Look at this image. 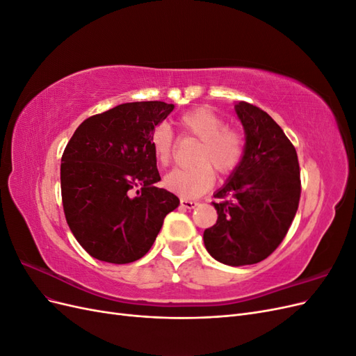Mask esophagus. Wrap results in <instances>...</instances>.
Segmentation results:
<instances>
[{"label": "esophagus", "mask_w": 356, "mask_h": 356, "mask_svg": "<svg viewBox=\"0 0 356 356\" xmlns=\"http://www.w3.org/2000/svg\"><path fill=\"white\" fill-rule=\"evenodd\" d=\"M179 204H181V208H184V209H195L199 203L195 202V200L181 199V200H179Z\"/></svg>", "instance_id": "esophagus-1"}]
</instances>
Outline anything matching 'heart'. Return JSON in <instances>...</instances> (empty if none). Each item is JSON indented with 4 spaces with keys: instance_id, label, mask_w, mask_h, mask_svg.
<instances>
[{
    "instance_id": "1",
    "label": "heart",
    "mask_w": 356,
    "mask_h": 356,
    "mask_svg": "<svg viewBox=\"0 0 356 356\" xmlns=\"http://www.w3.org/2000/svg\"><path fill=\"white\" fill-rule=\"evenodd\" d=\"M186 134L199 141L195 152L196 165L178 168L165 175L163 184L179 196L193 199L207 193L215 182V174H230L241 163L245 153V134L238 127L225 126L222 117L215 111L195 108L179 118ZM153 154L160 165H168L174 152V134L168 124H159L149 136Z\"/></svg>"
}]
</instances>
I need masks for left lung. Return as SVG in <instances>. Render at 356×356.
I'll list each match as a JSON object with an SVG mask.
<instances>
[{
    "label": "left lung",
    "instance_id": "obj_1",
    "mask_svg": "<svg viewBox=\"0 0 356 356\" xmlns=\"http://www.w3.org/2000/svg\"><path fill=\"white\" fill-rule=\"evenodd\" d=\"M243 126L245 153L227 182L213 193L218 220L203 232L207 251L233 266L263 261L285 238L300 200V166L294 145L266 111L234 104Z\"/></svg>",
    "mask_w": 356,
    "mask_h": 356
}]
</instances>
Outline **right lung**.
<instances>
[{"instance_id": "obj_1", "label": "right lung", "mask_w": 356, "mask_h": 356, "mask_svg": "<svg viewBox=\"0 0 356 356\" xmlns=\"http://www.w3.org/2000/svg\"><path fill=\"white\" fill-rule=\"evenodd\" d=\"M174 108L160 101L117 105L86 118L70 139L60 163L63 212L96 260H139L178 208L175 195L154 187L160 175L149 145L153 129Z\"/></svg>"}]
</instances>
